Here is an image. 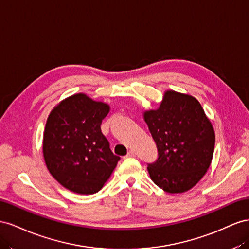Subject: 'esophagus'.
Wrapping results in <instances>:
<instances>
[{"label": "esophagus", "mask_w": 249, "mask_h": 249, "mask_svg": "<svg viewBox=\"0 0 249 249\" xmlns=\"http://www.w3.org/2000/svg\"><path fill=\"white\" fill-rule=\"evenodd\" d=\"M136 155V153H134V151H132V150H130V151H128V153H127V155H126V158H133V156Z\"/></svg>", "instance_id": "esophagus-1"}]
</instances>
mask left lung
Here are the masks:
<instances>
[{"label": "left lung", "instance_id": "obj_1", "mask_svg": "<svg viewBox=\"0 0 249 249\" xmlns=\"http://www.w3.org/2000/svg\"><path fill=\"white\" fill-rule=\"evenodd\" d=\"M159 156L148 164L152 181L168 193H182L199 181L211 165L214 128L194 97L168 90L160 108L144 113Z\"/></svg>", "mask_w": 249, "mask_h": 249}]
</instances>
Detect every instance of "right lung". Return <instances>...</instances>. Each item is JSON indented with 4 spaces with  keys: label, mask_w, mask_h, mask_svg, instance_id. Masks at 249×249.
Wrapping results in <instances>:
<instances>
[{
    "label": "right lung",
    "mask_w": 249,
    "mask_h": 249,
    "mask_svg": "<svg viewBox=\"0 0 249 249\" xmlns=\"http://www.w3.org/2000/svg\"><path fill=\"white\" fill-rule=\"evenodd\" d=\"M108 111L107 104L77 94L60 102L47 120L42 143L47 168L74 193H97L120 160L101 131Z\"/></svg>",
    "instance_id": "obj_1"
}]
</instances>
